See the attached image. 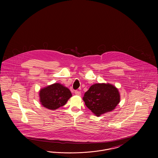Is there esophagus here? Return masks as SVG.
<instances>
[{"label": "esophagus", "instance_id": "esophagus-1", "mask_svg": "<svg viewBox=\"0 0 158 158\" xmlns=\"http://www.w3.org/2000/svg\"><path fill=\"white\" fill-rule=\"evenodd\" d=\"M75 94L76 95H79V96H81V92L80 91H78V90H75Z\"/></svg>", "mask_w": 158, "mask_h": 158}]
</instances>
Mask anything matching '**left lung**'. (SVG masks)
<instances>
[{"label":"left lung","mask_w":158,"mask_h":158,"mask_svg":"<svg viewBox=\"0 0 158 158\" xmlns=\"http://www.w3.org/2000/svg\"><path fill=\"white\" fill-rule=\"evenodd\" d=\"M86 106L96 116L115 109L120 101V95L115 86L110 83L92 85L83 97Z\"/></svg>","instance_id":"left-lung-1"}]
</instances>
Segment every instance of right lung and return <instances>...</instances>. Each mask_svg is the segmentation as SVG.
<instances>
[{"label":"right lung","instance_id":"right-lung-1","mask_svg":"<svg viewBox=\"0 0 158 158\" xmlns=\"http://www.w3.org/2000/svg\"><path fill=\"white\" fill-rule=\"evenodd\" d=\"M41 105L47 109L54 110L65 105L72 95L68 88L56 83L41 89L40 91Z\"/></svg>","mask_w":158,"mask_h":158}]
</instances>
